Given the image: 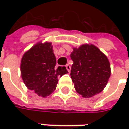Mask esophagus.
I'll return each instance as SVG.
<instances>
[{
    "mask_svg": "<svg viewBox=\"0 0 129 129\" xmlns=\"http://www.w3.org/2000/svg\"><path fill=\"white\" fill-rule=\"evenodd\" d=\"M66 68L67 71H68V72H70V69H71V66H70V65L66 64Z\"/></svg>",
    "mask_w": 129,
    "mask_h": 129,
    "instance_id": "esophagus-1",
    "label": "esophagus"
}]
</instances>
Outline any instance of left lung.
Returning <instances> with one entry per match:
<instances>
[{
  "instance_id": "1",
  "label": "left lung",
  "mask_w": 129,
  "mask_h": 129,
  "mask_svg": "<svg viewBox=\"0 0 129 129\" xmlns=\"http://www.w3.org/2000/svg\"><path fill=\"white\" fill-rule=\"evenodd\" d=\"M73 61L71 78L75 89L83 97H92L105 87L111 75L107 57L93 45L74 48L70 54Z\"/></svg>"
}]
</instances>
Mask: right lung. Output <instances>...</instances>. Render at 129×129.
Returning a JSON list of instances; mask_svg holds the SVG:
<instances>
[{
    "instance_id": "1",
    "label": "right lung",
    "mask_w": 129,
    "mask_h": 129,
    "mask_svg": "<svg viewBox=\"0 0 129 129\" xmlns=\"http://www.w3.org/2000/svg\"><path fill=\"white\" fill-rule=\"evenodd\" d=\"M22 79L30 90L39 96L46 97L57 87L58 77L66 74L65 66L56 68V57L51 43H37L27 51L21 64Z\"/></svg>"
}]
</instances>
